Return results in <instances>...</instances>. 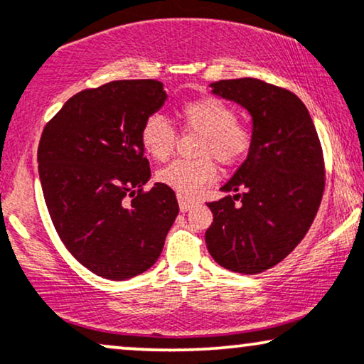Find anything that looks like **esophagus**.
<instances>
[{
  "label": "esophagus",
  "mask_w": 364,
  "mask_h": 364,
  "mask_svg": "<svg viewBox=\"0 0 364 364\" xmlns=\"http://www.w3.org/2000/svg\"><path fill=\"white\" fill-rule=\"evenodd\" d=\"M178 203H179V210H181V212H188V210L193 208L195 205L198 203V200L190 198V196H186V195H178Z\"/></svg>",
  "instance_id": "34e87169"
}]
</instances>
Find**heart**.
Masks as SVG:
<instances>
[{
  "label": "heart",
  "mask_w": 364,
  "mask_h": 364,
  "mask_svg": "<svg viewBox=\"0 0 364 364\" xmlns=\"http://www.w3.org/2000/svg\"><path fill=\"white\" fill-rule=\"evenodd\" d=\"M234 105L217 96L188 100L178 108L179 124L186 130L201 132L196 159H176L157 171V179L181 195H193L213 181L215 161L222 166L242 163L254 147V130L237 120ZM176 129L168 118L152 113L140 127V142L152 159L166 161L176 146Z\"/></svg>",
  "instance_id": "1"
}]
</instances>
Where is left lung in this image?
Masks as SVG:
<instances>
[{"label": "left lung", "mask_w": 364, "mask_h": 364, "mask_svg": "<svg viewBox=\"0 0 364 364\" xmlns=\"http://www.w3.org/2000/svg\"><path fill=\"white\" fill-rule=\"evenodd\" d=\"M212 86L251 113L254 147L222 186L235 195L208 203L205 242L222 268L262 273L299 246L317 215L326 188L321 140L305 105L284 87L254 77Z\"/></svg>", "instance_id": "1"}]
</instances>
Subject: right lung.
<instances>
[{
    "instance_id": "1",
    "label": "right lung",
    "mask_w": 364,
    "mask_h": 364,
    "mask_svg": "<svg viewBox=\"0 0 364 364\" xmlns=\"http://www.w3.org/2000/svg\"><path fill=\"white\" fill-rule=\"evenodd\" d=\"M166 100L163 82L122 80L76 93L43 127L37 159L54 229L76 261L122 282L161 256L179 207L151 190L140 127Z\"/></svg>"
}]
</instances>
